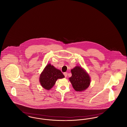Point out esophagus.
I'll list each match as a JSON object with an SVG mask.
<instances>
[{"label":"esophagus","mask_w":127,"mask_h":127,"mask_svg":"<svg viewBox=\"0 0 127 127\" xmlns=\"http://www.w3.org/2000/svg\"><path fill=\"white\" fill-rule=\"evenodd\" d=\"M64 75L65 77L66 78V77H67V72H64Z\"/></svg>","instance_id":"esophagus-1"}]
</instances>
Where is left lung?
Here are the masks:
<instances>
[{
    "label": "left lung",
    "mask_w": 127,
    "mask_h": 127,
    "mask_svg": "<svg viewBox=\"0 0 127 127\" xmlns=\"http://www.w3.org/2000/svg\"><path fill=\"white\" fill-rule=\"evenodd\" d=\"M72 76L69 78L73 88L76 91L86 90L91 83V78L84 69L79 66H75L71 70Z\"/></svg>",
    "instance_id": "1"
}]
</instances>
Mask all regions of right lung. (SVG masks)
Segmentation results:
<instances>
[{"label": "right lung", "mask_w": 127, "mask_h": 127, "mask_svg": "<svg viewBox=\"0 0 127 127\" xmlns=\"http://www.w3.org/2000/svg\"><path fill=\"white\" fill-rule=\"evenodd\" d=\"M65 77L60 70L55 68L50 64H48L39 77V82L43 88L47 90H50L55 84L57 80Z\"/></svg>", "instance_id": "obj_1"}]
</instances>
